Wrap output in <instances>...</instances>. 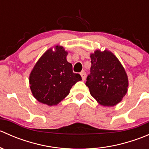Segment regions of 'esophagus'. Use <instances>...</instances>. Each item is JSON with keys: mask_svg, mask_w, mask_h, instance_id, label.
Wrapping results in <instances>:
<instances>
[{"mask_svg": "<svg viewBox=\"0 0 149 149\" xmlns=\"http://www.w3.org/2000/svg\"><path fill=\"white\" fill-rule=\"evenodd\" d=\"M81 78H82V80L84 81L86 79V73L84 71H82L81 72Z\"/></svg>", "mask_w": 149, "mask_h": 149, "instance_id": "esophagus-1", "label": "esophagus"}]
</instances>
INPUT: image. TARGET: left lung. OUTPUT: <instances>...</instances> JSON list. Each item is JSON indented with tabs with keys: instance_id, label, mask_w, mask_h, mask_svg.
<instances>
[{
	"instance_id": "left-lung-1",
	"label": "left lung",
	"mask_w": 149,
	"mask_h": 149,
	"mask_svg": "<svg viewBox=\"0 0 149 149\" xmlns=\"http://www.w3.org/2000/svg\"><path fill=\"white\" fill-rule=\"evenodd\" d=\"M91 66L86 85L101 105L112 107L120 102L127 91L128 79L124 68L112 52L97 49L90 55Z\"/></svg>"
}]
</instances>
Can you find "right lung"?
I'll return each instance as SVG.
<instances>
[{
  "instance_id": "1",
  "label": "right lung",
  "mask_w": 149,
  "mask_h": 149,
  "mask_svg": "<svg viewBox=\"0 0 149 149\" xmlns=\"http://www.w3.org/2000/svg\"><path fill=\"white\" fill-rule=\"evenodd\" d=\"M68 52L62 46L47 49L33 68L29 84L34 98L49 106L57 105L70 93L75 84L81 81L73 72L72 64L66 60Z\"/></svg>"
}]
</instances>
